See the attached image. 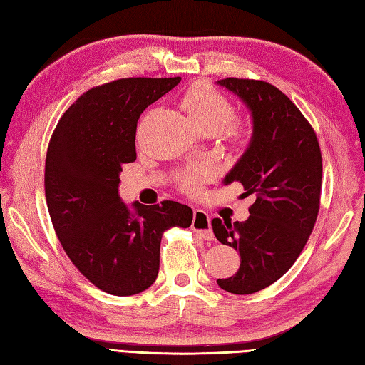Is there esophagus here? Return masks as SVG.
<instances>
[{"label":"esophagus","mask_w":365,"mask_h":365,"mask_svg":"<svg viewBox=\"0 0 365 365\" xmlns=\"http://www.w3.org/2000/svg\"><path fill=\"white\" fill-rule=\"evenodd\" d=\"M191 228H193L195 232L200 233L205 240H214V233L211 228V219H209V215L205 211H201V209H195Z\"/></svg>","instance_id":"esophagus-1"}]
</instances>
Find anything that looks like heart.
Instances as JSON below:
<instances>
[{"label":"heart","mask_w":365,"mask_h":365,"mask_svg":"<svg viewBox=\"0 0 365 365\" xmlns=\"http://www.w3.org/2000/svg\"><path fill=\"white\" fill-rule=\"evenodd\" d=\"M182 106L193 127H212L215 132L227 125L233 117V108L225 96L206 83H197L185 93ZM251 135L248 125H235L230 128V137L235 141H245ZM206 177L205 169H195L183 178V187L191 193L200 188Z\"/></svg>","instance_id":"obj_1"}]
</instances>
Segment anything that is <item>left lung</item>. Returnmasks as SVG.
<instances>
[{
	"mask_svg": "<svg viewBox=\"0 0 365 365\" xmlns=\"http://www.w3.org/2000/svg\"><path fill=\"white\" fill-rule=\"evenodd\" d=\"M250 109L251 141L224 178L255 195L245 222L212 219L220 243L240 252V267L217 285L233 294H251L287 274L316 224L322 190V154L311 123L289 98L262 80L217 82Z\"/></svg>",
	"mask_w": 365,
	"mask_h": 365,
	"instance_id": "left-lung-1",
	"label": "left lung"
}]
</instances>
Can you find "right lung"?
I'll return each mask as SVG.
<instances>
[{
	"mask_svg": "<svg viewBox=\"0 0 365 365\" xmlns=\"http://www.w3.org/2000/svg\"><path fill=\"white\" fill-rule=\"evenodd\" d=\"M180 80L137 77L95 86L66 110L49 140L45 195L53 227L72 264L109 294L150 288L163 233L193 220L180 202L127 206L119 196L122 165L137 159L141 113Z\"/></svg>",
	"mask_w": 365,
	"mask_h": 365,
	"instance_id": "right-lung-1",
	"label": "right lung"
}]
</instances>
